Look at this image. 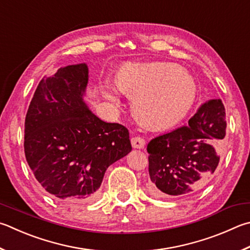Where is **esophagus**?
<instances>
[{
  "label": "esophagus",
  "mask_w": 250,
  "mask_h": 250,
  "mask_svg": "<svg viewBox=\"0 0 250 250\" xmlns=\"http://www.w3.org/2000/svg\"><path fill=\"white\" fill-rule=\"evenodd\" d=\"M131 144H132L133 148L142 149V148H144L145 140L143 138H141V137H134V138L131 139Z\"/></svg>",
  "instance_id": "34e87169"
}]
</instances>
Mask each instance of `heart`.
I'll list each match as a JSON object with an SVG mask.
<instances>
[{
	"label": "heart",
	"instance_id": "heart-1",
	"mask_svg": "<svg viewBox=\"0 0 250 250\" xmlns=\"http://www.w3.org/2000/svg\"><path fill=\"white\" fill-rule=\"evenodd\" d=\"M122 94L134 98L139 119L153 129L178 125L198 97L196 79L174 63H128L116 76V85L104 82L101 93L112 105H121Z\"/></svg>",
	"mask_w": 250,
	"mask_h": 250
}]
</instances>
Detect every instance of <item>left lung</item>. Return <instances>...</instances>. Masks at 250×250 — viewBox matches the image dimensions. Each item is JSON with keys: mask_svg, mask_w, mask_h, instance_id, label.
<instances>
[{"mask_svg": "<svg viewBox=\"0 0 250 250\" xmlns=\"http://www.w3.org/2000/svg\"><path fill=\"white\" fill-rule=\"evenodd\" d=\"M225 108L212 99L199 108L188 125L149 141V191L153 196L186 197L200 190L215 171L217 145L225 137Z\"/></svg>", "mask_w": 250, "mask_h": 250, "instance_id": "obj_1", "label": "left lung"}]
</instances>
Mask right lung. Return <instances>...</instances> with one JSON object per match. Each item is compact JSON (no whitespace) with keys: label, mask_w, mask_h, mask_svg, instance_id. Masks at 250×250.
<instances>
[{"label":"right lung","mask_w":250,"mask_h":250,"mask_svg":"<svg viewBox=\"0 0 250 250\" xmlns=\"http://www.w3.org/2000/svg\"><path fill=\"white\" fill-rule=\"evenodd\" d=\"M86 63L39 82L25 119V155L36 179L61 200L96 194L113 163L131 152L129 131L103 121L85 103Z\"/></svg>","instance_id":"obj_1"}]
</instances>
